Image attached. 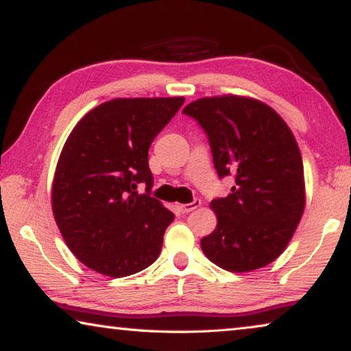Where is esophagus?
I'll list each match as a JSON object with an SVG mask.
<instances>
[{"label": "esophagus", "instance_id": "esophagus-1", "mask_svg": "<svg viewBox=\"0 0 351 351\" xmlns=\"http://www.w3.org/2000/svg\"><path fill=\"white\" fill-rule=\"evenodd\" d=\"M199 206H201V201L193 199L192 203H189V204H180V206H178V209H180L181 213H189V212H192L195 209H198Z\"/></svg>", "mask_w": 351, "mask_h": 351}]
</instances>
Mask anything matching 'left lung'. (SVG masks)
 Returning a JSON list of instances; mask_svg holds the SVG:
<instances>
[{"label": "left lung", "instance_id": "8db88e82", "mask_svg": "<svg viewBox=\"0 0 351 351\" xmlns=\"http://www.w3.org/2000/svg\"><path fill=\"white\" fill-rule=\"evenodd\" d=\"M182 112L206 132L218 176L235 178L228 197L212 199L218 223L201 249L226 271L263 268L288 246L305 209L294 134L271 106L251 97H203Z\"/></svg>", "mask_w": 351, "mask_h": 351}]
</instances>
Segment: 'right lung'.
Masks as SVG:
<instances>
[{"label": "right lung", "instance_id": "obj_1", "mask_svg": "<svg viewBox=\"0 0 351 351\" xmlns=\"http://www.w3.org/2000/svg\"><path fill=\"white\" fill-rule=\"evenodd\" d=\"M184 97L112 99L83 116L64 142L52 212L68 247L88 268L127 277L159 257L175 215L150 197L148 148ZM146 193H137V184Z\"/></svg>", "mask_w": 351, "mask_h": 351}]
</instances>
